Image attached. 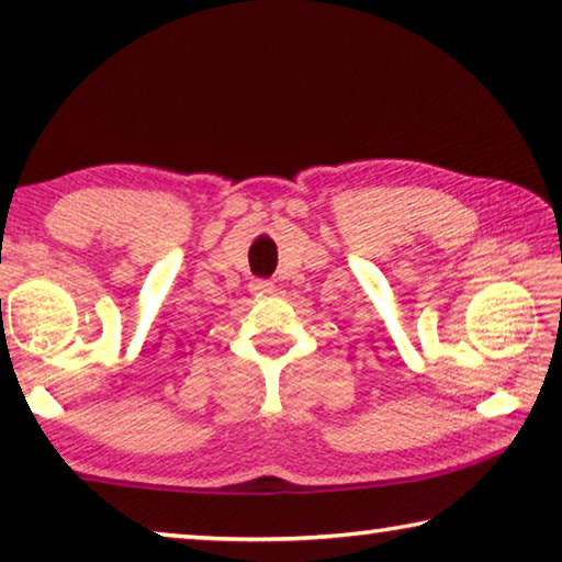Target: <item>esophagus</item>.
<instances>
[{"mask_svg": "<svg viewBox=\"0 0 562 562\" xmlns=\"http://www.w3.org/2000/svg\"><path fill=\"white\" fill-rule=\"evenodd\" d=\"M272 288H274V284H272L270 280H255V282H252V290L260 292V294H262V292H272Z\"/></svg>", "mask_w": 562, "mask_h": 562, "instance_id": "1", "label": "esophagus"}]
</instances>
